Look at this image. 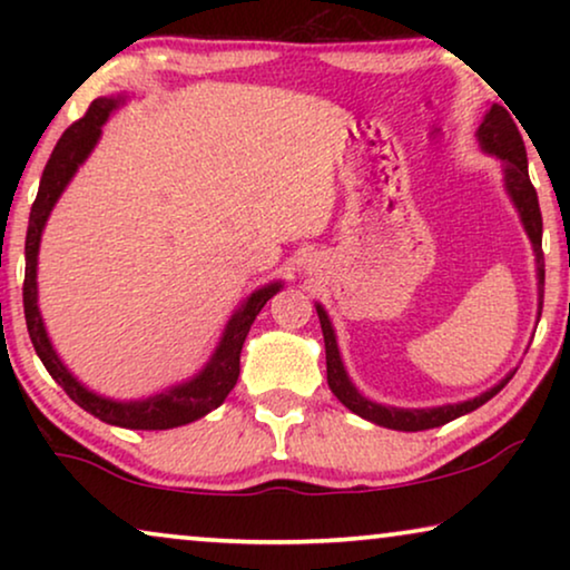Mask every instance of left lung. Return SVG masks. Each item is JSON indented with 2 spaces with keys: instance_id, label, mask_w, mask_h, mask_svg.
Masks as SVG:
<instances>
[{
  "instance_id": "1",
  "label": "left lung",
  "mask_w": 570,
  "mask_h": 570,
  "mask_svg": "<svg viewBox=\"0 0 570 570\" xmlns=\"http://www.w3.org/2000/svg\"><path fill=\"white\" fill-rule=\"evenodd\" d=\"M478 139L482 145V150L493 153L495 158L503 160V181L505 189H509L513 205H517L521 223H524V230L529 240L534 246V256H537V279H540V314H542V293H544V254H542V213H540V202H537V191L532 181H529V170H527V147L524 139H521L517 124L505 111L503 106L493 104L490 111L482 119L480 129H478ZM316 314L318 322H322V332H324V347H326V381H330L332 394L345 404L350 412L361 415L371 423L392 428V431H428V428H439L446 425L451 420L466 415V412L478 410L485 404L488 400L501 392V389L509 384L513 379V373L498 381L493 389H488L485 394L474 396V400L459 402V404H443V407H431V410H400V407H384V404H376L357 392L350 381L345 365H342L340 357V347H337V337H334L332 322L326 316V311L316 303Z\"/></svg>"
}]
</instances>
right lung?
Wrapping results in <instances>:
<instances>
[{"mask_svg":"<svg viewBox=\"0 0 570 570\" xmlns=\"http://www.w3.org/2000/svg\"><path fill=\"white\" fill-rule=\"evenodd\" d=\"M124 104V96L119 98H98L92 100L88 114L80 121H75L61 139L53 147L49 163H46L41 186H38V197L30 207L28 220V236H26V283H22V306H26V324L30 342H33L38 357L51 373V379L65 389L69 400L80 404L85 412L104 420L108 425L119 428H135V431H168V428H178L194 420L205 417L207 412L220 407L230 389L236 386L240 373V347H244L246 334L252 330L254 318L259 316L272 295H275L283 283H269L254 291L248 298L240 303V308L230 316L228 326H225L220 345L209 357V363L202 368L197 376L186 384L170 386L168 392H160L147 400L137 402H114L106 400L90 389H85L72 373L65 368L59 355L53 353L49 334H46L41 311H38V246H41L43 225L49 220L53 205L65 191V186L72 181L77 168L82 166L92 147H96L100 137V127H104L108 114L116 111Z\"/></svg>","mask_w":570,"mask_h":570,"instance_id":"obj_1","label":"right lung"}]
</instances>
